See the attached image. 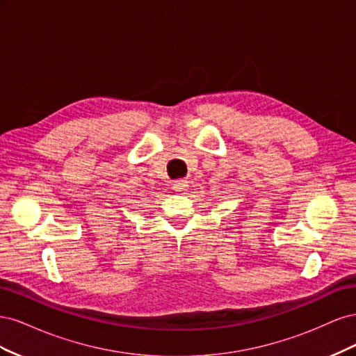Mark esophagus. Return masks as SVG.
<instances>
[{
	"label": "esophagus",
	"mask_w": 356,
	"mask_h": 356,
	"mask_svg": "<svg viewBox=\"0 0 356 356\" xmlns=\"http://www.w3.org/2000/svg\"><path fill=\"white\" fill-rule=\"evenodd\" d=\"M172 188H174L175 191H187L188 190V181L186 179H177L172 182Z\"/></svg>",
	"instance_id": "obj_1"
}]
</instances>
